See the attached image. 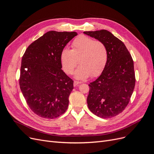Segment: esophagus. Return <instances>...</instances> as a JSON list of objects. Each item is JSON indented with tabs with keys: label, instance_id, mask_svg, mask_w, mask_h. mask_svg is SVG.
Here are the masks:
<instances>
[{
	"label": "esophagus",
	"instance_id": "obj_1",
	"mask_svg": "<svg viewBox=\"0 0 154 154\" xmlns=\"http://www.w3.org/2000/svg\"><path fill=\"white\" fill-rule=\"evenodd\" d=\"M80 83H81V82H80L74 81V87H76V86L78 85L79 84H80Z\"/></svg>",
	"mask_w": 154,
	"mask_h": 154
}]
</instances>
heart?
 Returning a JSON list of instances; mask_svg holds the SVG:
<instances>
[{
    "label": "heart",
    "mask_w": 154,
    "mask_h": 154,
    "mask_svg": "<svg viewBox=\"0 0 154 154\" xmlns=\"http://www.w3.org/2000/svg\"><path fill=\"white\" fill-rule=\"evenodd\" d=\"M72 49H64L60 54V60L64 71L73 73L78 63L80 65L76 70L74 77L84 80L98 76L103 71L107 61V50L105 44L90 37L81 35L74 39Z\"/></svg>",
    "instance_id": "b5f03b06"
}]
</instances>
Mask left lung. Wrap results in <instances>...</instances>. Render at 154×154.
I'll return each instance as SVG.
<instances>
[{
    "label": "left lung",
    "mask_w": 154,
    "mask_h": 154,
    "mask_svg": "<svg viewBox=\"0 0 154 154\" xmlns=\"http://www.w3.org/2000/svg\"><path fill=\"white\" fill-rule=\"evenodd\" d=\"M83 33L103 42L107 50L103 72L88 85V107L100 118L114 117L125 110L134 89L136 78L132 58L123 42L109 31Z\"/></svg>",
    "instance_id": "left-lung-1"
}]
</instances>
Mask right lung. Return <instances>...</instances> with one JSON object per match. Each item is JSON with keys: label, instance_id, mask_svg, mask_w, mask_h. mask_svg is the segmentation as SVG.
I'll use <instances>...</instances> for the list:
<instances>
[{"label": "right lung", "instance_id": "right-lung-1", "mask_svg": "<svg viewBox=\"0 0 154 154\" xmlns=\"http://www.w3.org/2000/svg\"><path fill=\"white\" fill-rule=\"evenodd\" d=\"M76 32L50 31L33 42L23 55L19 84L29 108L54 119L67 109L73 81L62 69L60 54Z\"/></svg>", "mask_w": 154, "mask_h": 154}]
</instances>
